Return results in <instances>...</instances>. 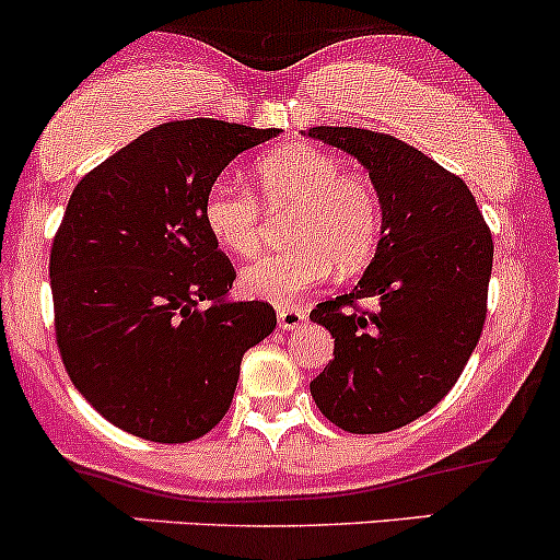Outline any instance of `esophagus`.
Masks as SVG:
<instances>
[{"label": "esophagus", "instance_id": "esophagus-1", "mask_svg": "<svg viewBox=\"0 0 560 560\" xmlns=\"http://www.w3.org/2000/svg\"><path fill=\"white\" fill-rule=\"evenodd\" d=\"M306 314L304 306H282V310H278V323L282 330H296L301 328V325L306 323Z\"/></svg>", "mask_w": 560, "mask_h": 560}]
</instances>
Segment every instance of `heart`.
I'll list each match as a JSON object with an SVG mask.
<instances>
[{
	"label": "heart",
	"instance_id": "heart-1",
	"mask_svg": "<svg viewBox=\"0 0 560 560\" xmlns=\"http://www.w3.org/2000/svg\"><path fill=\"white\" fill-rule=\"evenodd\" d=\"M250 190L213 185L203 198V224L224 250L256 254L261 243V206L291 209L293 246L248 264L241 291L269 304H293L338 269L354 275L370 264L381 243L383 203L362 174L343 172L328 150L291 144L264 155L248 172Z\"/></svg>",
	"mask_w": 560,
	"mask_h": 560
}]
</instances>
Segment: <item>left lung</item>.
<instances>
[{
	"label": "left lung",
	"instance_id": "1",
	"mask_svg": "<svg viewBox=\"0 0 560 560\" xmlns=\"http://www.w3.org/2000/svg\"><path fill=\"white\" fill-rule=\"evenodd\" d=\"M304 135L354 155L383 203L378 250L354 291L310 314L336 338L312 399L349 433L401 429L447 397L479 343L492 232L466 182L412 144L354 127ZM362 298L374 301L364 313L353 310Z\"/></svg>",
	"mask_w": 560,
	"mask_h": 560
}]
</instances>
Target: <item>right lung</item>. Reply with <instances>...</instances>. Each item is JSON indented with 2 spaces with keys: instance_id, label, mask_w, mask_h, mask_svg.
Listing matches in <instances>:
<instances>
[{
  "instance_id": "1",
  "label": "right lung",
  "mask_w": 560,
  "mask_h": 560,
  "mask_svg": "<svg viewBox=\"0 0 560 560\" xmlns=\"http://www.w3.org/2000/svg\"><path fill=\"white\" fill-rule=\"evenodd\" d=\"M280 129L190 118L144 131L73 187L49 256L58 349L94 410L161 444L209 433L241 360L278 325L232 301L235 269L203 224L224 166Z\"/></svg>"
}]
</instances>
